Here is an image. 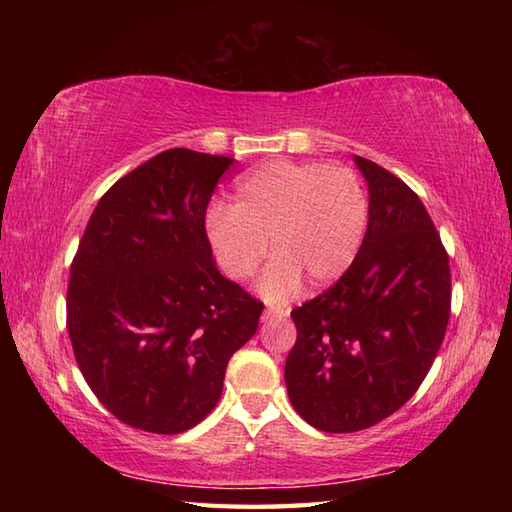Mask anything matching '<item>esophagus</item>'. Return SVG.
I'll return each mask as SVG.
<instances>
[{
	"label": "esophagus",
	"instance_id": "1",
	"mask_svg": "<svg viewBox=\"0 0 512 512\" xmlns=\"http://www.w3.org/2000/svg\"><path fill=\"white\" fill-rule=\"evenodd\" d=\"M288 314H290V310H288V308H284V306L266 308V310H264V314H262V321H281V319H286Z\"/></svg>",
	"mask_w": 512,
	"mask_h": 512
}]
</instances>
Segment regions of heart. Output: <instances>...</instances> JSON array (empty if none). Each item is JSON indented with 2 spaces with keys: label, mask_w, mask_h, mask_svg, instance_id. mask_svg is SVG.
I'll return each mask as SVG.
<instances>
[{
  "label": "heart",
  "mask_w": 512,
  "mask_h": 512,
  "mask_svg": "<svg viewBox=\"0 0 512 512\" xmlns=\"http://www.w3.org/2000/svg\"><path fill=\"white\" fill-rule=\"evenodd\" d=\"M369 202L352 169L319 162L270 160L235 184L231 206L206 213V237L224 273L248 281L270 250L259 279L266 301H286L303 286L341 279L361 250Z\"/></svg>",
  "instance_id": "1"
}]
</instances>
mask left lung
Listing matches in <instances>:
<instances>
[{
    "label": "left lung",
    "instance_id": "left-lung-1",
    "mask_svg": "<svg viewBox=\"0 0 512 512\" xmlns=\"http://www.w3.org/2000/svg\"><path fill=\"white\" fill-rule=\"evenodd\" d=\"M367 180L369 222L350 270L290 312L297 343L286 389L299 416L325 433L385 420L416 394L451 314V268L420 198L376 162L354 156Z\"/></svg>",
    "mask_w": 512,
    "mask_h": 512
}]
</instances>
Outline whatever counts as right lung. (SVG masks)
I'll return each mask as SVG.
<instances>
[{
  "mask_svg": "<svg viewBox=\"0 0 512 512\" xmlns=\"http://www.w3.org/2000/svg\"><path fill=\"white\" fill-rule=\"evenodd\" d=\"M233 158L167 149L96 204L68 284V334L103 407L173 436L209 416L264 303L215 268L204 217Z\"/></svg>",
  "mask_w": 512,
  "mask_h": 512,
  "instance_id": "add662e5",
  "label": "right lung"
}]
</instances>
